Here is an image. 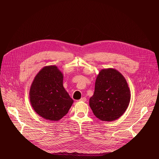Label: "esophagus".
<instances>
[{
	"mask_svg": "<svg viewBox=\"0 0 159 159\" xmlns=\"http://www.w3.org/2000/svg\"><path fill=\"white\" fill-rule=\"evenodd\" d=\"M86 100H87V99H86L85 97H84V98H82L79 101H82V102H85Z\"/></svg>",
	"mask_w": 159,
	"mask_h": 159,
	"instance_id": "obj_1",
	"label": "esophagus"
}]
</instances>
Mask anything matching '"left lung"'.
I'll return each instance as SVG.
<instances>
[{
  "label": "left lung",
  "instance_id": "obj_1",
  "mask_svg": "<svg viewBox=\"0 0 159 159\" xmlns=\"http://www.w3.org/2000/svg\"><path fill=\"white\" fill-rule=\"evenodd\" d=\"M130 99V90L124 76L117 70L109 68L99 72L89 106L98 119L111 121L124 114Z\"/></svg>",
  "mask_w": 159,
  "mask_h": 159
}]
</instances>
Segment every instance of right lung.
I'll use <instances>...</instances> for the list:
<instances>
[{
	"label": "right lung",
	"mask_w": 159,
	"mask_h": 159,
	"mask_svg": "<svg viewBox=\"0 0 159 159\" xmlns=\"http://www.w3.org/2000/svg\"><path fill=\"white\" fill-rule=\"evenodd\" d=\"M63 74L55 65L45 66L35 76L30 90L32 107L43 118L59 121L71 107L74 100L63 85Z\"/></svg>",
	"instance_id": "right-lung-1"
}]
</instances>
